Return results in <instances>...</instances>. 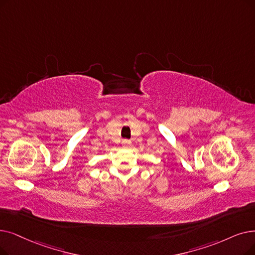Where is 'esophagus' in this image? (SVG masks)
<instances>
[{"label":"esophagus","instance_id":"esophagus-1","mask_svg":"<svg viewBox=\"0 0 255 255\" xmlns=\"http://www.w3.org/2000/svg\"><path fill=\"white\" fill-rule=\"evenodd\" d=\"M122 142H123L124 147H129L130 143H131V140H129V139H123V140H122Z\"/></svg>","mask_w":255,"mask_h":255}]
</instances>
